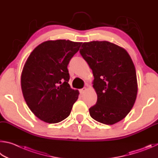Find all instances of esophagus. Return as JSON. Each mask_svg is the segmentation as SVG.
Segmentation results:
<instances>
[{
  "mask_svg": "<svg viewBox=\"0 0 158 158\" xmlns=\"http://www.w3.org/2000/svg\"><path fill=\"white\" fill-rule=\"evenodd\" d=\"M87 90V89H86V88H82V89H80V92H81V94H84L85 93V91H86Z\"/></svg>",
  "mask_w": 158,
  "mask_h": 158,
  "instance_id": "obj_1",
  "label": "esophagus"
}]
</instances>
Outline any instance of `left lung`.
<instances>
[{
	"label": "left lung",
	"mask_w": 158,
	"mask_h": 158,
	"mask_svg": "<svg viewBox=\"0 0 158 158\" xmlns=\"http://www.w3.org/2000/svg\"><path fill=\"white\" fill-rule=\"evenodd\" d=\"M92 70L96 105L89 108L94 119L113 125L131 112L137 95L136 71L128 52L107 41L84 42L80 49Z\"/></svg>",
	"instance_id": "left-lung-1"
}]
</instances>
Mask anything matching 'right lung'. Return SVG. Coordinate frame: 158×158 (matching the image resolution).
<instances>
[{"label":"right lung","instance_id":"1","mask_svg":"<svg viewBox=\"0 0 158 158\" xmlns=\"http://www.w3.org/2000/svg\"><path fill=\"white\" fill-rule=\"evenodd\" d=\"M82 42L48 40L33 50L21 76L22 93L27 106L40 120L59 123L70 114L78 90L68 83L67 66Z\"/></svg>","mask_w":158,"mask_h":158}]
</instances>
